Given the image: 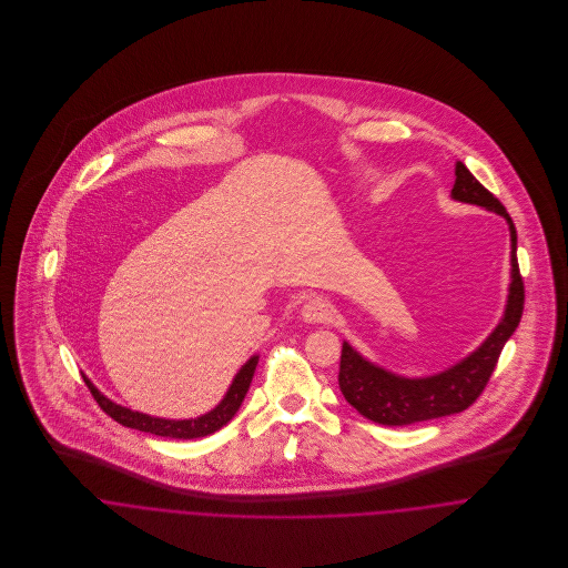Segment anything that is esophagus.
Returning a JSON list of instances; mask_svg holds the SVG:
<instances>
[{
  "mask_svg": "<svg viewBox=\"0 0 568 568\" xmlns=\"http://www.w3.org/2000/svg\"><path fill=\"white\" fill-rule=\"evenodd\" d=\"M332 315V306L322 300V297H313L302 306V320L308 324H324Z\"/></svg>",
  "mask_w": 568,
  "mask_h": 568,
  "instance_id": "obj_1",
  "label": "esophagus"
}]
</instances>
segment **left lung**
<instances>
[{"instance_id":"8db88e82","label":"left lung","mask_w":568,"mask_h":568,"mask_svg":"<svg viewBox=\"0 0 568 568\" xmlns=\"http://www.w3.org/2000/svg\"><path fill=\"white\" fill-rule=\"evenodd\" d=\"M455 176L457 179L450 192L455 201L496 212L509 225L511 282L505 313L503 320L491 329V334L473 354H468L453 367L426 378H405L392 374L363 358L347 341H343L338 387L349 405L376 424L406 426L466 410L486 389L505 343L509 341L523 317L525 286L516 257V227L503 203L473 176V172L464 163H455Z\"/></svg>"}]
</instances>
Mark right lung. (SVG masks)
I'll return each mask as SVG.
<instances>
[{"instance_id": "right-lung-1", "label": "right lung", "mask_w": 568, "mask_h": 568, "mask_svg": "<svg viewBox=\"0 0 568 568\" xmlns=\"http://www.w3.org/2000/svg\"><path fill=\"white\" fill-rule=\"evenodd\" d=\"M255 365H257V356H251L241 367V372L236 374V378H234L232 387L227 389L225 398L212 410H207L205 415L190 417V419H165V417H153V415H146V413H140V410H131V408L115 405L106 396H102L87 376H84V383H87V387H89V392H91V396H93L98 406L109 417H113L118 424L129 426V428H138V430H144V433H153V435H160V437L196 439V437H205V435L216 433L219 428H223L236 415V410L243 405L244 396L248 392Z\"/></svg>"}]
</instances>
